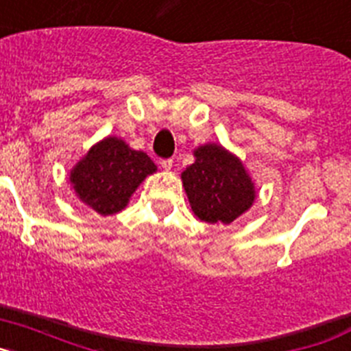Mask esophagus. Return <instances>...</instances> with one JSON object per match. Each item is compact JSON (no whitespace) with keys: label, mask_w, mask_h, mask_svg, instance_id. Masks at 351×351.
<instances>
[{"label":"esophagus","mask_w":351,"mask_h":351,"mask_svg":"<svg viewBox=\"0 0 351 351\" xmlns=\"http://www.w3.org/2000/svg\"><path fill=\"white\" fill-rule=\"evenodd\" d=\"M160 165H161V169H163V170H170V169H172V165H173V160H172V158H165V160L160 161Z\"/></svg>","instance_id":"esophagus-1"}]
</instances>
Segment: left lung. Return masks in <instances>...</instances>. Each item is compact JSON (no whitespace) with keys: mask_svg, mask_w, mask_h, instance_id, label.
<instances>
[{"mask_svg":"<svg viewBox=\"0 0 351 351\" xmlns=\"http://www.w3.org/2000/svg\"><path fill=\"white\" fill-rule=\"evenodd\" d=\"M195 163L182 172L191 209L210 225L234 221L255 200V188L243 163L216 144L195 151Z\"/></svg>","mask_w":351,"mask_h":351,"instance_id":"8db88e82","label":"left lung"}]
</instances>
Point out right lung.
I'll return each instance as SVG.
<instances>
[{"mask_svg": "<svg viewBox=\"0 0 351 351\" xmlns=\"http://www.w3.org/2000/svg\"><path fill=\"white\" fill-rule=\"evenodd\" d=\"M156 170L153 160L123 141L108 137L89 149L71 170L77 197L101 216L119 213L137 186Z\"/></svg>", "mask_w": 351, "mask_h": 351, "instance_id": "1", "label": "right lung"}]
</instances>
